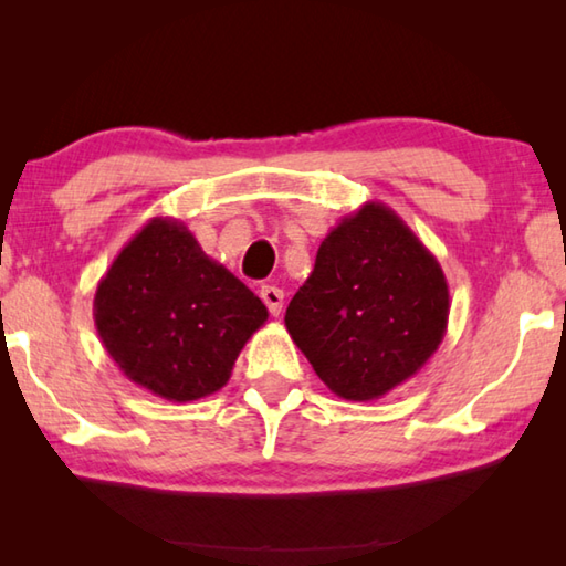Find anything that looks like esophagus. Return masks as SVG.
Wrapping results in <instances>:
<instances>
[{"mask_svg":"<svg viewBox=\"0 0 566 566\" xmlns=\"http://www.w3.org/2000/svg\"><path fill=\"white\" fill-rule=\"evenodd\" d=\"M260 296H262V302L266 304V310H270L272 317H280L282 304H284V292L280 290V286L264 284L262 290H260Z\"/></svg>","mask_w":566,"mask_h":566,"instance_id":"obj_1","label":"esophagus"}]
</instances>
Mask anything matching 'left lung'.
I'll return each mask as SVG.
<instances>
[{
  "instance_id": "left-lung-1",
  "label": "left lung",
  "mask_w": 566,
  "mask_h": 566,
  "mask_svg": "<svg viewBox=\"0 0 566 566\" xmlns=\"http://www.w3.org/2000/svg\"><path fill=\"white\" fill-rule=\"evenodd\" d=\"M449 286L395 209L364 202L324 237L284 324L312 369L349 401L385 397L439 349Z\"/></svg>"
}]
</instances>
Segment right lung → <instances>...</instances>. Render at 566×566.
<instances>
[{
  "label": "right lung",
  "instance_id": "add662e5",
  "mask_svg": "<svg viewBox=\"0 0 566 566\" xmlns=\"http://www.w3.org/2000/svg\"><path fill=\"white\" fill-rule=\"evenodd\" d=\"M266 317L260 296L175 217L149 219L94 292V324L122 375L179 405L222 389Z\"/></svg>",
  "mask_w": 566,
  "mask_h": 566
}]
</instances>
